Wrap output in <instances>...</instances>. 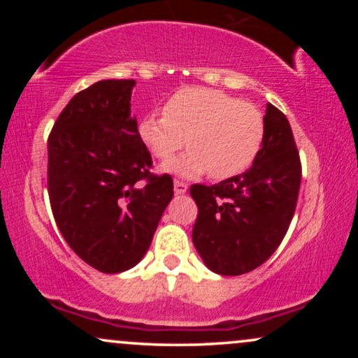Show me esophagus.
<instances>
[{
  "instance_id": "obj_1",
  "label": "esophagus",
  "mask_w": 358,
  "mask_h": 358,
  "mask_svg": "<svg viewBox=\"0 0 358 358\" xmlns=\"http://www.w3.org/2000/svg\"><path fill=\"white\" fill-rule=\"evenodd\" d=\"M188 190V185L180 182V180H175V193L176 195H183V193H187Z\"/></svg>"
}]
</instances>
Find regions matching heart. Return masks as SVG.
I'll list each match as a JSON object with an SVG mask.
<instances>
[{
    "label": "heart",
    "instance_id": "1",
    "mask_svg": "<svg viewBox=\"0 0 358 358\" xmlns=\"http://www.w3.org/2000/svg\"><path fill=\"white\" fill-rule=\"evenodd\" d=\"M139 138L155 158L168 162L166 171L195 178L203 173L227 180L256 162L264 143V117L252 104L215 89L187 87L170 97L165 114L150 113L139 122Z\"/></svg>",
    "mask_w": 358,
    "mask_h": 358
}]
</instances>
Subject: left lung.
<instances>
[{
    "label": "left lung",
    "instance_id": "obj_1",
    "mask_svg": "<svg viewBox=\"0 0 358 358\" xmlns=\"http://www.w3.org/2000/svg\"><path fill=\"white\" fill-rule=\"evenodd\" d=\"M264 143L242 175L192 185L199 207L192 239L205 266L222 276L259 268L285 239L296 208L301 162L285 114L266 106Z\"/></svg>",
    "mask_w": 358,
    "mask_h": 358
}]
</instances>
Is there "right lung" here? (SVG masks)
Wrapping results in <instances>:
<instances>
[{
    "instance_id": "right-lung-1",
    "label": "right lung",
    "mask_w": 358,
    "mask_h": 358,
    "mask_svg": "<svg viewBox=\"0 0 358 358\" xmlns=\"http://www.w3.org/2000/svg\"><path fill=\"white\" fill-rule=\"evenodd\" d=\"M136 82L99 80L80 90L48 136V196L62 236L94 269L116 274L141 261L173 196L131 116Z\"/></svg>"
}]
</instances>
